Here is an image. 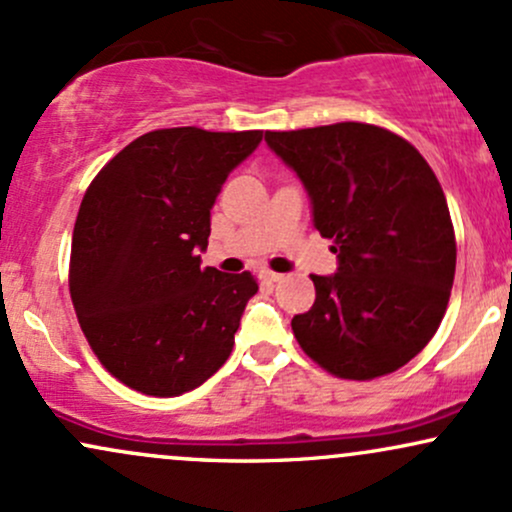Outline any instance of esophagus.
I'll use <instances>...</instances> for the list:
<instances>
[{
  "label": "esophagus",
  "mask_w": 512,
  "mask_h": 512,
  "mask_svg": "<svg viewBox=\"0 0 512 512\" xmlns=\"http://www.w3.org/2000/svg\"><path fill=\"white\" fill-rule=\"evenodd\" d=\"M262 279L267 281V284H276V281H281V279H284V276L276 274V272H269V269H267V272H262Z\"/></svg>",
  "instance_id": "1"
}]
</instances>
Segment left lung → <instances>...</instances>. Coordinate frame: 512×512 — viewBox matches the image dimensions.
<instances>
[{
    "label": "left lung",
    "instance_id": "left-lung-1",
    "mask_svg": "<svg viewBox=\"0 0 512 512\" xmlns=\"http://www.w3.org/2000/svg\"><path fill=\"white\" fill-rule=\"evenodd\" d=\"M301 178L337 274L291 320L301 349L346 380L402 368L436 334L455 279V231L443 187L407 139L363 122L267 132Z\"/></svg>",
    "mask_w": 512,
    "mask_h": 512
}]
</instances>
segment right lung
I'll return each mask as SVG.
<instances>
[{
	"label": "right lung",
	"mask_w": 512,
	"mask_h": 512,
	"mask_svg": "<svg viewBox=\"0 0 512 512\" xmlns=\"http://www.w3.org/2000/svg\"><path fill=\"white\" fill-rule=\"evenodd\" d=\"M260 129H156L88 185L74 223L69 293L93 354L132 390L178 397L231 356L250 272L202 269L211 207Z\"/></svg>",
	"instance_id": "add662e5"
}]
</instances>
